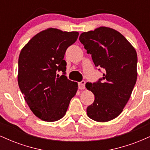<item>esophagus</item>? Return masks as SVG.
Returning a JSON list of instances; mask_svg holds the SVG:
<instances>
[{"mask_svg":"<svg viewBox=\"0 0 150 150\" xmlns=\"http://www.w3.org/2000/svg\"><path fill=\"white\" fill-rule=\"evenodd\" d=\"M85 81L82 80L80 82H79L78 83V86H79V89H84L85 88Z\"/></svg>","mask_w":150,"mask_h":150,"instance_id":"34e87169","label":"esophagus"}]
</instances>
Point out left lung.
Wrapping results in <instances>:
<instances>
[{"instance_id": "obj_1", "label": "left lung", "mask_w": 150, "mask_h": 150, "mask_svg": "<svg viewBox=\"0 0 150 150\" xmlns=\"http://www.w3.org/2000/svg\"><path fill=\"white\" fill-rule=\"evenodd\" d=\"M79 39L95 66L104 70L102 78L85 85L94 95L87 114L95 121H109L119 116L131 95L137 77V53L124 36L110 27L83 32Z\"/></svg>"}]
</instances>
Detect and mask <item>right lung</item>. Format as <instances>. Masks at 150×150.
<instances>
[{
    "mask_svg": "<svg viewBox=\"0 0 150 150\" xmlns=\"http://www.w3.org/2000/svg\"><path fill=\"white\" fill-rule=\"evenodd\" d=\"M78 35L77 32L46 29L32 37L20 51L19 87L31 111L44 121L63 118L77 91V82L65 76L66 62L63 58ZM59 71L63 73L61 76Z\"/></svg>",
    "mask_w": 150,
    "mask_h": 150,
    "instance_id": "obj_1",
    "label": "right lung"
}]
</instances>
